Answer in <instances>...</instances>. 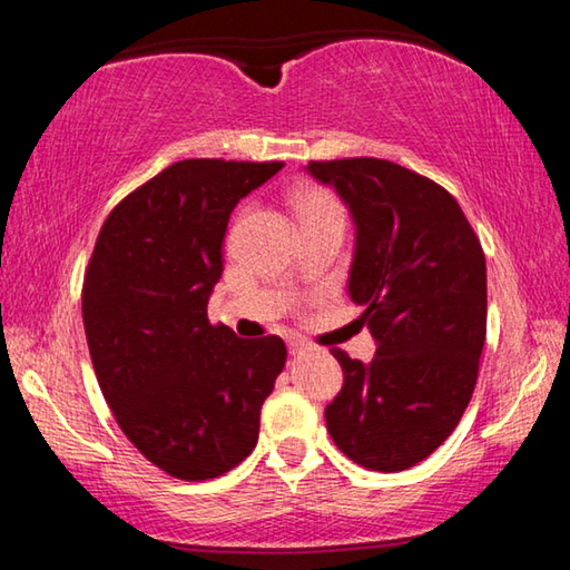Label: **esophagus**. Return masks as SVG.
I'll return each mask as SVG.
<instances>
[{
  "label": "esophagus",
  "instance_id": "esophagus-1",
  "mask_svg": "<svg viewBox=\"0 0 570 570\" xmlns=\"http://www.w3.org/2000/svg\"><path fill=\"white\" fill-rule=\"evenodd\" d=\"M306 350V344L302 342V340H292V342H288V352H292V354H302Z\"/></svg>",
  "mask_w": 570,
  "mask_h": 570
}]
</instances>
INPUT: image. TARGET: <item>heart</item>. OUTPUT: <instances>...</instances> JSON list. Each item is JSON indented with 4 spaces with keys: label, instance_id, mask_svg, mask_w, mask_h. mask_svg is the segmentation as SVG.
Listing matches in <instances>:
<instances>
[{
    "label": "heart",
    "instance_id": "b5f03b06",
    "mask_svg": "<svg viewBox=\"0 0 570 570\" xmlns=\"http://www.w3.org/2000/svg\"><path fill=\"white\" fill-rule=\"evenodd\" d=\"M294 208L298 224L316 220L324 216H342V204L330 188L322 186H302L294 193Z\"/></svg>",
    "mask_w": 570,
    "mask_h": 570
}]
</instances>
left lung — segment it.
<instances>
[{"label":"left lung","mask_w":570,"mask_h":570,"mask_svg":"<svg viewBox=\"0 0 570 570\" xmlns=\"http://www.w3.org/2000/svg\"><path fill=\"white\" fill-rule=\"evenodd\" d=\"M356 224L350 296L377 352L370 364L340 346L344 382L326 430L346 458L400 472L432 455L468 410L488 332L485 254L458 200L382 158L308 160Z\"/></svg>","instance_id":"1"}]
</instances>
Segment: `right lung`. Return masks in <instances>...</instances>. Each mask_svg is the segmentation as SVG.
<instances>
[{"instance_id":"1","label":"right lung","mask_w":570,"mask_h":570,"mask_svg":"<svg viewBox=\"0 0 570 570\" xmlns=\"http://www.w3.org/2000/svg\"><path fill=\"white\" fill-rule=\"evenodd\" d=\"M282 160L188 158L128 193L95 240L82 322L102 397L140 455L178 480L244 462L286 362L282 336L208 322L230 210Z\"/></svg>"}]
</instances>
